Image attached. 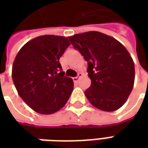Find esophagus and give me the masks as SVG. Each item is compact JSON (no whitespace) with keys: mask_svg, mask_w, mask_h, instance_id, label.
Returning a JSON list of instances; mask_svg holds the SVG:
<instances>
[{"mask_svg":"<svg viewBox=\"0 0 148 148\" xmlns=\"http://www.w3.org/2000/svg\"><path fill=\"white\" fill-rule=\"evenodd\" d=\"M82 76V73H78V74H77V77H75L73 78V81H74V82H78V80H79V78H80Z\"/></svg>","mask_w":148,"mask_h":148,"instance_id":"obj_1","label":"esophagus"}]
</instances>
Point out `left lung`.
<instances>
[{"label":"left lung","mask_w":148,"mask_h":148,"mask_svg":"<svg viewBox=\"0 0 148 148\" xmlns=\"http://www.w3.org/2000/svg\"><path fill=\"white\" fill-rule=\"evenodd\" d=\"M86 60L91 86L85 94L97 109L112 112L126 102L133 89L135 65L129 52L114 38L99 32L69 37Z\"/></svg>","instance_id":"obj_1"}]
</instances>
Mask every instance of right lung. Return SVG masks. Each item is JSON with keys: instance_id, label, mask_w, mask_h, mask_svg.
Instances as JSON below:
<instances>
[{"instance_id": "obj_1", "label": "right lung", "mask_w": 148, "mask_h": 148, "mask_svg": "<svg viewBox=\"0 0 148 148\" xmlns=\"http://www.w3.org/2000/svg\"><path fill=\"white\" fill-rule=\"evenodd\" d=\"M70 44L66 37L40 36L25 43L15 58V87L24 102L40 114L60 110L71 97L74 82L65 76L59 62Z\"/></svg>"}]
</instances>
